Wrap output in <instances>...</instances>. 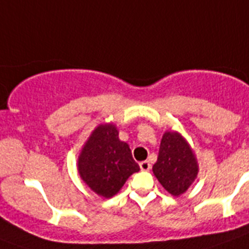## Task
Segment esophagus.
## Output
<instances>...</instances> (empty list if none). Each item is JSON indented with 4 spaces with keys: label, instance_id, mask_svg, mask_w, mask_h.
Segmentation results:
<instances>
[{
    "label": "esophagus",
    "instance_id": "34e87169",
    "mask_svg": "<svg viewBox=\"0 0 249 249\" xmlns=\"http://www.w3.org/2000/svg\"><path fill=\"white\" fill-rule=\"evenodd\" d=\"M140 168L141 171H149L151 169V163H149L148 160H143V162L140 163Z\"/></svg>",
    "mask_w": 249,
    "mask_h": 249
}]
</instances>
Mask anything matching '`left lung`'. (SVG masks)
Masks as SVG:
<instances>
[{"label": "left lung", "instance_id": "obj_1", "mask_svg": "<svg viewBox=\"0 0 249 249\" xmlns=\"http://www.w3.org/2000/svg\"><path fill=\"white\" fill-rule=\"evenodd\" d=\"M198 172L195 155L184 138L177 132H166L162 137L153 173L172 196L188 190Z\"/></svg>", "mask_w": 249, "mask_h": 249}]
</instances>
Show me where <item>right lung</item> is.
Segmentation results:
<instances>
[{"instance_id": "1", "label": "right lung", "mask_w": 249, "mask_h": 249, "mask_svg": "<svg viewBox=\"0 0 249 249\" xmlns=\"http://www.w3.org/2000/svg\"><path fill=\"white\" fill-rule=\"evenodd\" d=\"M138 171L128 144L120 141L113 124H101L94 129L78 158L81 178L106 198L116 195L127 178Z\"/></svg>"}]
</instances>
